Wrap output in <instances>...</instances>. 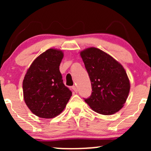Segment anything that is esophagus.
Here are the masks:
<instances>
[{"label":"esophagus","instance_id":"obj_1","mask_svg":"<svg viewBox=\"0 0 151 151\" xmlns=\"http://www.w3.org/2000/svg\"><path fill=\"white\" fill-rule=\"evenodd\" d=\"M72 89H73L74 91H75V92H77V86H72Z\"/></svg>","mask_w":151,"mask_h":151}]
</instances>
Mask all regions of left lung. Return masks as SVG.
<instances>
[{"label":"left lung","mask_w":151,"mask_h":151,"mask_svg":"<svg viewBox=\"0 0 151 151\" xmlns=\"http://www.w3.org/2000/svg\"><path fill=\"white\" fill-rule=\"evenodd\" d=\"M89 74L92 92L84 101L96 113L111 115L121 110L130 91V81L123 66L96 47L80 52Z\"/></svg>","instance_id":"left-lung-1"}]
</instances>
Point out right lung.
<instances>
[{
	"label": "right lung",
	"instance_id": "add662e5",
	"mask_svg": "<svg viewBox=\"0 0 151 151\" xmlns=\"http://www.w3.org/2000/svg\"><path fill=\"white\" fill-rule=\"evenodd\" d=\"M62 50L48 49L31 64L22 82L26 105L35 115L52 119L61 114L72 96L63 83L60 65Z\"/></svg>",
	"mask_w": 151,
	"mask_h": 151
}]
</instances>
